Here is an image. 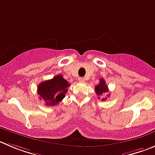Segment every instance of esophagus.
<instances>
[{
    "label": "esophagus",
    "instance_id": "esophagus-1",
    "mask_svg": "<svg viewBox=\"0 0 155 155\" xmlns=\"http://www.w3.org/2000/svg\"><path fill=\"white\" fill-rule=\"evenodd\" d=\"M78 81L80 82H84V78H79Z\"/></svg>",
    "mask_w": 155,
    "mask_h": 155
}]
</instances>
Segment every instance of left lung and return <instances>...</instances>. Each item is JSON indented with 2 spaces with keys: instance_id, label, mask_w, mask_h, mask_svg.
Instances as JSON below:
<instances>
[{
  "instance_id": "obj_1",
  "label": "left lung",
  "mask_w": 155,
  "mask_h": 155,
  "mask_svg": "<svg viewBox=\"0 0 155 155\" xmlns=\"http://www.w3.org/2000/svg\"><path fill=\"white\" fill-rule=\"evenodd\" d=\"M108 91H109L108 87H107V85L106 84V82L105 81H104V78L100 79V83L95 87V92L96 94H97V95L98 96V97L99 96L101 97V96H102L103 94H105V93H107ZM108 96H110V94H108ZM99 98H100V97H99ZM106 99H107V97L102 99V101H105Z\"/></svg>"
}]
</instances>
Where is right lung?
Masks as SVG:
<instances>
[{"label":"right lung","instance_id":"1","mask_svg":"<svg viewBox=\"0 0 155 155\" xmlns=\"http://www.w3.org/2000/svg\"><path fill=\"white\" fill-rule=\"evenodd\" d=\"M69 85L68 82L61 74H58L50 80L42 82L37 87L39 100L42 99L47 106L57 105L64 98Z\"/></svg>","mask_w":155,"mask_h":155}]
</instances>
